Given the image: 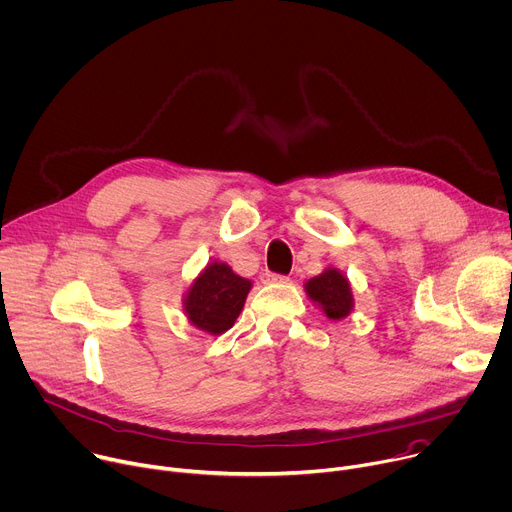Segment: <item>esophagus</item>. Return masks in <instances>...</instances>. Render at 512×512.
<instances>
[{
  "label": "esophagus",
  "mask_w": 512,
  "mask_h": 512,
  "mask_svg": "<svg viewBox=\"0 0 512 512\" xmlns=\"http://www.w3.org/2000/svg\"><path fill=\"white\" fill-rule=\"evenodd\" d=\"M262 282H264V284L288 282V276H282V274H274V272H264V274H262Z\"/></svg>",
  "instance_id": "esophagus-1"
}]
</instances>
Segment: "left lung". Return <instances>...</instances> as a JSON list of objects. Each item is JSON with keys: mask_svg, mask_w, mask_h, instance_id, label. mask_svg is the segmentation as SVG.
Here are the masks:
<instances>
[{"mask_svg": "<svg viewBox=\"0 0 512 512\" xmlns=\"http://www.w3.org/2000/svg\"><path fill=\"white\" fill-rule=\"evenodd\" d=\"M306 294L317 302L331 321H341L353 311V292L347 276L337 268H327L304 284Z\"/></svg>", "mask_w": 512, "mask_h": 512, "instance_id": "1", "label": "left lung"}]
</instances>
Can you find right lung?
<instances>
[{
  "label": "right lung",
  "mask_w": 512,
  "mask_h": 512,
  "mask_svg": "<svg viewBox=\"0 0 512 512\" xmlns=\"http://www.w3.org/2000/svg\"><path fill=\"white\" fill-rule=\"evenodd\" d=\"M252 288L228 264L212 262L185 292L183 311L189 323L210 335H222L236 323Z\"/></svg>",
  "instance_id": "1"
}]
</instances>
